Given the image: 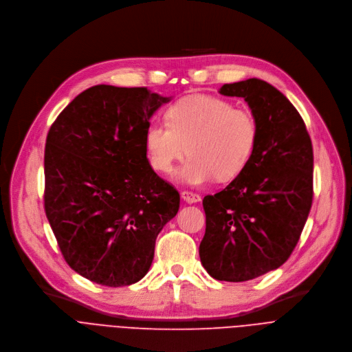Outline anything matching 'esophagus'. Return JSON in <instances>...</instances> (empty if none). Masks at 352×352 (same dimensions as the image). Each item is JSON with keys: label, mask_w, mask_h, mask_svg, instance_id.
I'll use <instances>...</instances> for the list:
<instances>
[{"label": "esophagus", "mask_w": 352, "mask_h": 352, "mask_svg": "<svg viewBox=\"0 0 352 352\" xmlns=\"http://www.w3.org/2000/svg\"><path fill=\"white\" fill-rule=\"evenodd\" d=\"M180 195L187 204H195V202L201 201V197L195 192H191V191H183Z\"/></svg>", "instance_id": "obj_1"}]
</instances>
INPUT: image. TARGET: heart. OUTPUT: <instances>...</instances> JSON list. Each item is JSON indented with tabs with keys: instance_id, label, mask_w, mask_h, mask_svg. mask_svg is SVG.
<instances>
[{
	"instance_id": "obj_1",
	"label": "heart",
	"mask_w": 352,
	"mask_h": 352,
	"mask_svg": "<svg viewBox=\"0 0 352 352\" xmlns=\"http://www.w3.org/2000/svg\"><path fill=\"white\" fill-rule=\"evenodd\" d=\"M166 118L168 123L150 122L144 133L148 162L158 173L170 175L187 153L177 179L198 187L215 177H237L252 157L258 127L247 109L217 97L191 96L175 102Z\"/></svg>"
}]
</instances>
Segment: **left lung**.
<instances>
[{"label":"left lung","mask_w":352,"mask_h":352,"mask_svg":"<svg viewBox=\"0 0 352 352\" xmlns=\"http://www.w3.org/2000/svg\"><path fill=\"white\" fill-rule=\"evenodd\" d=\"M219 93L244 98L258 135L244 170L204 197L199 258L214 278L247 282L282 266L296 248L312 205L314 151L301 115L272 85L252 78Z\"/></svg>","instance_id":"left-lung-1"}]
</instances>
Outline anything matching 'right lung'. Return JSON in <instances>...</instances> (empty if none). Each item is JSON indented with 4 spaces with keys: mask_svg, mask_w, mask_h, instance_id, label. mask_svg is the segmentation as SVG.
Segmentation results:
<instances>
[{
    "mask_svg": "<svg viewBox=\"0 0 352 352\" xmlns=\"http://www.w3.org/2000/svg\"><path fill=\"white\" fill-rule=\"evenodd\" d=\"M170 100L147 87L98 85L48 131L45 215L67 265L97 285L142 280L179 210V192L154 172L144 147L150 119Z\"/></svg>",
    "mask_w": 352,
    "mask_h": 352,
    "instance_id": "add662e5",
    "label": "right lung"
}]
</instances>
